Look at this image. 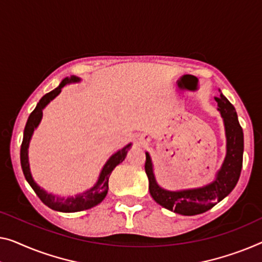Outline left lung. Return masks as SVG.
Wrapping results in <instances>:
<instances>
[{
	"label": "left lung",
	"mask_w": 262,
	"mask_h": 262,
	"mask_svg": "<svg viewBox=\"0 0 262 262\" xmlns=\"http://www.w3.org/2000/svg\"><path fill=\"white\" fill-rule=\"evenodd\" d=\"M217 111L224 120L226 134V156L215 179L208 185L198 188L167 190L156 182L151 158L146 151V174L149 181V193L160 206L181 215H196L213 208L227 196L239 181L243 168L244 132L235 108L224 94L215 97Z\"/></svg>",
	"instance_id": "left-lung-1"
}]
</instances>
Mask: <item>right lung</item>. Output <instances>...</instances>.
Segmentation results:
<instances>
[{
  "label": "right lung",
  "instance_id": "1",
  "mask_svg": "<svg viewBox=\"0 0 262 262\" xmlns=\"http://www.w3.org/2000/svg\"><path fill=\"white\" fill-rule=\"evenodd\" d=\"M81 79L75 75H72L70 77H66L62 80V82L58 84L54 91L49 92L48 94L42 97L40 102L36 104V107L31 114L29 115L28 121H27L25 133H23V141L21 144V166L23 174H25L26 180L28 181L31 188L34 189V192L37 194V196L41 199V201L43 202L46 206H48L49 208L57 212L62 213H74V212H81V210H85L92 208V207L99 205L100 202L106 198L108 193V180L109 175L119 165L126 159L128 150L130 149L132 143L127 144L126 147H123L122 149L116 151L113 154L111 158L107 160V162L104 163V166L101 169V173L99 175V179L95 185H94L91 189L85 190V192L77 194L75 196H58V195H54L52 193H48L43 188H41L36 182L34 181L33 175L30 173V167H29V159H28V149H29V143L31 140V136L34 134V130L36 129L42 120V115H43V109L48 106L50 101H53L55 97L61 93V89L69 83H77L80 82Z\"/></svg>",
  "mask_w": 262,
  "mask_h": 262
}]
</instances>
